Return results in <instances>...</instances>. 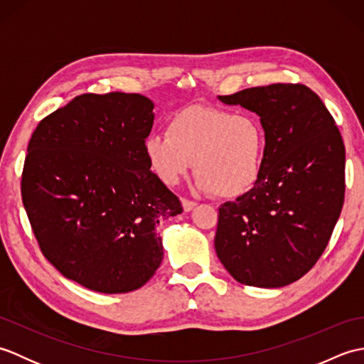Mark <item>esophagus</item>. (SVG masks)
Returning <instances> with one entry per match:
<instances>
[{
	"instance_id": "esophagus-1",
	"label": "esophagus",
	"mask_w": 364,
	"mask_h": 364,
	"mask_svg": "<svg viewBox=\"0 0 364 364\" xmlns=\"http://www.w3.org/2000/svg\"><path fill=\"white\" fill-rule=\"evenodd\" d=\"M181 203H183V210L186 213L192 211L197 206L196 202H192V200H188V198H181Z\"/></svg>"
}]
</instances>
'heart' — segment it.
I'll return each instance as SVG.
<instances>
[{"label": "heart", "instance_id": "obj_1", "mask_svg": "<svg viewBox=\"0 0 364 364\" xmlns=\"http://www.w3.org/2000/svg\"><path fill=\"white\" fill-rule=\"evenodd\" d=\"M150 168L173 186L192 168L196 189L237 198L257 186L266 153V131L258 117L219 107L191 106L170 117L164 133L144 142Z\"/></svg>", "mask_w": 364, "mask_h": 364}]
</instances>
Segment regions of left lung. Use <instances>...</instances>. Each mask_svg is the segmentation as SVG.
<instances>
[{"instance_id":"1","label":"left lung","mask_w":364,"mask_h":364,"mask_svg":"<svg viewBox=\"0 0 364 364\" xmlns=\"http://www.w3.org/2000/svg\"><path fill=\"white\" fill-rule=\"evenodd\" d=\"M219 100L258 115L266 153L257 186L219 208L215 253L236 282L282 288L316 264L341 214L343 137L304 84H270Z\"/></svg>"}]
</instances>
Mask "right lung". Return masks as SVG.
I'll list each match as a JSON object with an SVG mask.
<instances>
[{
  "label": "right lung",
  "instance_id": "add662e5",
  "mask_svg": "<svg viewBox=\"0 0 364 364\" xmlns=\"http://www.w3.org/2000/svg\"><path fill=\"white\" fill-rule=\"evenodd\" d=\"M153 107L139 94H84L29 141L21 198L31 227L45 258L87 289L144 286L164 257L158 223L183 213L144 151Z\"/></svg>",
  "mask_w": 364,
  "mask_h": 364
}]
</instances>
